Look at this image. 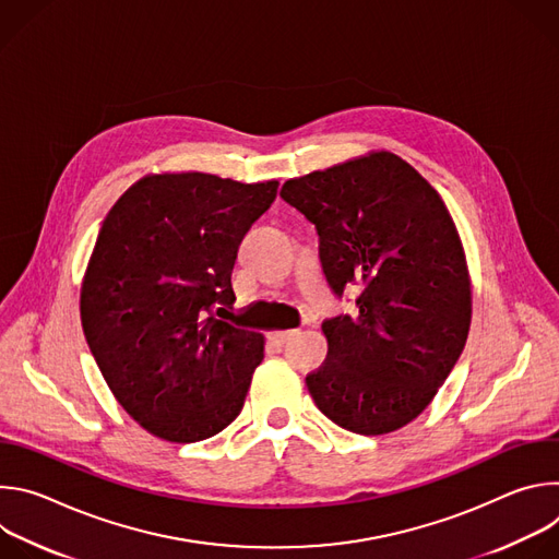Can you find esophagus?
Segmentation results:
<instances>
[{
    "label": "esophagus",
    "instance_id": "1",
    "mask_svg": "<svg viewBox=\"0 0 559 559\" xmlns=\"http://www.w3.org/2000/svg\"><path fill=\"white\" fill-rule=\"evenodd\" d=\"M294 336H296V332H294V330H285V332H272V334H270L272 343H274V345H278V347L287 345V343H289Z\"/></svg>",
    "mask_w": 559,
    "mask_h": 559
}]
</instances>
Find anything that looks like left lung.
<instances>
[{"label": "left lung", "mask_w": 559, "mask_h": 559, "mask_svg": "<svg viewBox=\"0 0 559 559\" xmlns=\"http://www.w3.org/2000/svg\"><path fill=\"white\" fill-rule=\"evenodd\" d=\"M283 201L318 231L323 274L354 313L328 318V362L305 378L338 427L380 436L418 418L455 367L471 325V281L440 194L391 152L289 179Z\"/></svg>", "instance_id": "8db88e82"}]
</instances>
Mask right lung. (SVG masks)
<instances>
[{
  "instance_id": "right-lung-1",
  "label": "right lung",
  "mask_w": 559,
  "mask_h": 559,
  "mask_svg": "<svg viewBox=\"0 0 559 559\" xmlns=\"http://www.w3.org/2000/svg\"><path fill=\"white\" fill-rule=\"evenodd\" d=\"M278 181L152 175L108 212L82 285V328L119 405L150 433L199 442L243 409L263 336L227 323L243 236Z\"/></svg>"
}]
</instances>
